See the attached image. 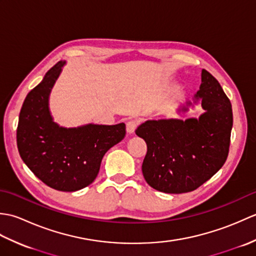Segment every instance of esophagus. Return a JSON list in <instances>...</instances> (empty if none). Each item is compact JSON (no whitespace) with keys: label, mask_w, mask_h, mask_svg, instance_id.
<instances>
[{"label":"esophagus","mask_w":256,"mask_h":256,"mask_svg":"<svg viewBox=\"0 0 256 256\" xmlns=\"http://www.w3.org/2000/svg\"><path fill=\"white\" fill-rule=\"evenodd\" d=\"M136 126H138V122L136 121H128L126 123V132L128 134H133L135 132V130H136Z\"/></svg>","instance_id":"esophagus-1"}]
</instances>
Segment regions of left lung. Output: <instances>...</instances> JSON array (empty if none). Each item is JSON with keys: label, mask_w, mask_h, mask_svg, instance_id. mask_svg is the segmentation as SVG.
<instances>
[{"label": "left lung", "mask_w": 256, "mask_h": 256, "mask_svg": "<svg viewBox=\"0 0 256 256\" xmlns=\"http://www.w3.org/2000/svg\"><path fill=\"white\" fill-rule=\"evenodd\" d=\"M201 103L204 112L186 120H148L136 128L148 145L142 172L150 187L166 194L197 189L224 166L233 125L232 106L214 76L201 70L194 103L179 106L184 113Z\"/></svg>", "instance_id": "left-lung-1"}]
</instances>
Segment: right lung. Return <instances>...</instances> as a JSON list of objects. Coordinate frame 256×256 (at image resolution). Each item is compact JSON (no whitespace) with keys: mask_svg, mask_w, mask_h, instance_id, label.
Here are the masks:
<instances>
[{"mask_svg":"<svg viewBox=\"0 0 256 256\" xmlns=\"http://www.w3.org/2000/svg\"><path fill=\"white\" fill-rule=\"evenodd\" d=\"M66 62H57L20 108L18 148L26 166L59 192H77L94 180L103 156L125 136V124H84L64 128L54 121L50 96Z\"/></svg>","mask_w":256,"mask_h":256,"instance_id":"obj_1","label":"right lung"}]
</instances>
